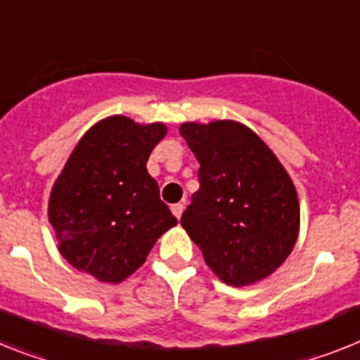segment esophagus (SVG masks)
<instances>
[{"label":"esophagus","mask_w":360,"mask_h":360,"mask_svg":"<svg viewBox=\"0 0 360 360\" xmlns=\"http://www.w3.org/2000/svg\"><path fill=\"white\" fill-rule=\"evenodd\" d=\"M171 211H173L174 217L180 218V217H182V213H184V204H174V205H171Z\"/></svg>","instance_id":"1"}]
</instances>
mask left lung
I'll return each mask as SVG.
<instances>
[{
	"label": "left lung",
	"instance_id": "8db88e82",
	"mask_svg": "<svg viewBox=\"0 0 360 360\" xmlns=\"http://www.w3.org/2000/svg\"><path fill=\"white\" fill-rule=\"evenodd\" d=\"M178 131L200 164V187L180 224L220 281L235 288L264 281L290 257L299 236L293 180L240 122H186Z\"/></svg>",
	"mask_w": 360,
	"mask_h": 360
}]
</instances>
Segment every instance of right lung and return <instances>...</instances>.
<instances>
[{
	"instance_id": "obj_1",
	"label": "right lung",
	"mask_w": 360,
	"mask_h": 360,
	"mask_svg": "<svg viewBox=\"0 0 360 360\" xmlns=\"http://www.w3.org/2000/svg\"><path fill=\"white\" fill-rule=\"evenodd\" d=\"M165 134L162 122L142 125L116 115L100 120L76 143L49 198L58 251L72 268L120 284L176 226L146 167Z\"/></svg>"
}]
</instances>
